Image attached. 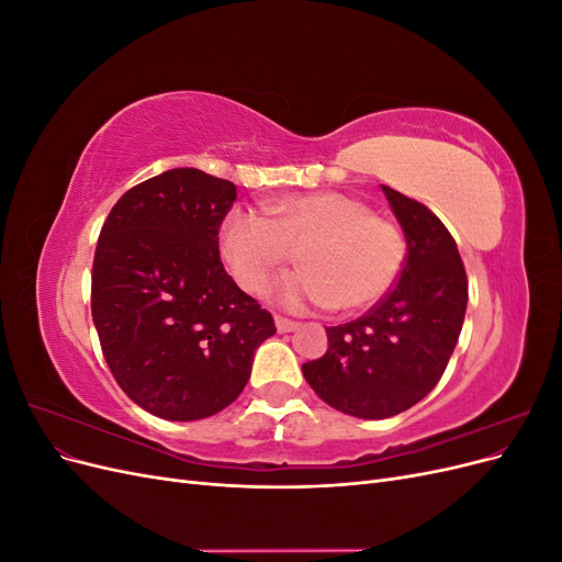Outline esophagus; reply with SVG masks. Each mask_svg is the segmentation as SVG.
<instances>
[{
  "instance_id": "34e87169",
  "label": "esophagus",
  "mask_w": 562,
  "mask_h": 562,
  "mask_svg": "<svg viewBox=\"0 0 562 562\" xmlns=\"http://www.w3.org/2000/svg\"><path fill=\"white\" fill-rule=\"evenodd\" d=\"M274 321H277V330H279V333H293V330H297V326H300L297 321L285 318V316H277Z\"/></svg>"
}]
</instances>
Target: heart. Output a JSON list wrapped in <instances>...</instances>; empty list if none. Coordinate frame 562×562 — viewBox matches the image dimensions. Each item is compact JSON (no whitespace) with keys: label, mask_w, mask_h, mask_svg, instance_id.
Masks as SVG:
<instances>
[{"label":"heart","mask_w":562,"mask_h":562,"mask_svg":"<svg viewBox=\"0 0 562 562\" xmlns=\"http://www.w3.org/2000/svg\"><path fill=\"white\" fill-rule=\"evenodd\" d=\"M265 213L234 209L220 227L223 260L248 293H262L295 252L304 269L274 288L288 310L363 312L401 277L407 258L403 229L361 199L345 192L291 194L269 201Z\"/></svg>","instance_id":"heart-1"}]
</instances>
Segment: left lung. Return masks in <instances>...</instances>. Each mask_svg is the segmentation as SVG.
<instances>
[{
    "label": "left lung",
    "instance_id": "obj_1",
    "mask_svg": "<svg viewBox=\"0 0 562 562\" xmlns=\"http://www.w3.org/2000/svg\"><path fill=\"white\" fill-rule=\"evenodd\" d=\"M382 190L407 241L396 285L361 318L326 328L328 351L302 366L304 380L339 413L394 417L443 375L467 314L464 262L448 227L391 187Z\"/></svg>",
    "mask_w": 562,
    "mask_h": 562
}]
</instances>
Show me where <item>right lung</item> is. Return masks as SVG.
I'll list each match as a JSON object with an SVG mask.
<instances>
[{
  "mask_svg": "<svg viewBox=\"0 0 562 562\" xmlns=\"http://www.w3.org/2000/svg\"><path fill=\"white\" fill-rule=\"evenodd\" d=\"M236 199L199 168L149 178L114 203L98 236L91 314L124 394L192 422L239 398L274 318L225 271L217 232Z\"/></svg>",
  "mask_w": 562,
  "mask_h": 562,
  "instance_id": "obj_1",
  "label": "right lung"
}]
</instances>
